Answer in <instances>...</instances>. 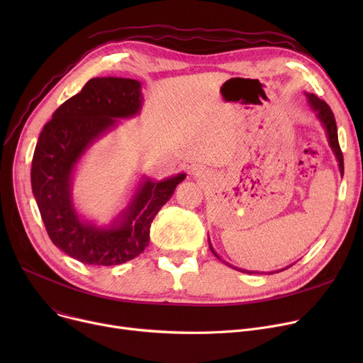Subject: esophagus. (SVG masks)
Masks as SVG:
<instances>
[{
  "label": "esophagus",
  "instance_id": "obj_1",
  "mask_svg": "<svg viewBox=\"0 0 363 363\" xmlns=\"http://www.w3.org/2000/svg\"><path fill=\"white\" fill-rule=\"evenodd\" d=\"M201 174H203V172H201L200 169H196V170H194V175H196L197 178H199V177H201Z\"/></svg>",
  "mask_w": 363,
  "mask_h": 363
}]
</instances>
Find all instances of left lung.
Returning <instances> with one entry per match:
<instances>
[{"label":"left lung","mask_w":363,"mask_h":363,"mask_svg":"<svg viewBox=\"0 0 363 363\" xmlns=\"http://www.w3.org/2000/svg\"><path fill=\"white\" fill-rule=\"evenodd\" d=\"M306 99H308V103L311 106V108L316 113L318 119L322 122L323 128H325V132H327V137H328V143H330V147L333 148L334 155L337 157V162H338V169H340V174L342 177V174H345V162H342V152H341V148H340V144H338V135H337V125H335V118H334V113L333 110L330 108V106L318 99L315 94H308L306 92ZM208 247H211L212 253L219 259L222 260L218 253L213 250V247L211 244V241H208ZM228 264V263H226ZM231 266V264H230ZM231 268H234V266H231ZM237 271H241V272H247V274H253L252 271H244V269H240V268H235ZM260 274V272H257ZM263 274V272H262ZM274 274V272H272Z\"/></svg>","instance_id":"1"}]
</instances>
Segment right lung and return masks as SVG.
<instances>
[{
    "label": "right lung",
    "instance_id": "obj_1",
    "mask_svg": "<svg viewBox=\"0 0 363 363\" xmlns=\"http://www.w3.org/2000/svg\"><path fill=\"white\" fill-rule=\"evenodd\" d=\"M141 104L138 81L92 78L54 111L38 138L30 169L38 208L52 244L82 263L111 266L141 255L150 241L152 219L186 177L143 179L128 207L108 228L85 222L76 213L72 203L76 163L95 140L118 125V119L135 116Z\"/></svg>",
    "mask_w": 363,
    "mask_h": 363
}]
</instances>
